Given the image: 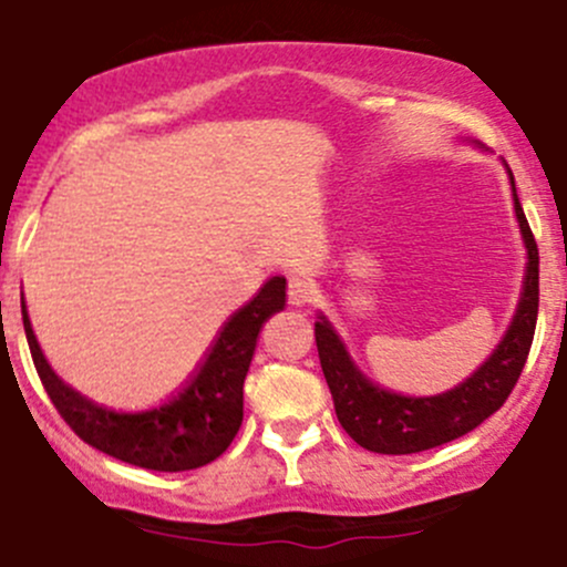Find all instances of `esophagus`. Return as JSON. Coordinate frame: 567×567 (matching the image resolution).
I'll list each match as a JSON object with an SVG mask.
<instances>
[{
	"instance_id": "1",
	"label": "esophagus",
	"mask_w": 567,
	"mask_h": 567,
	"mask_svg": "<svg viewBox=\"0 0 567 567\" xmlns=\"http://www.w3.org/2000/svg\"><path fill=\"white\" fill-rule=\"evenodd\" d=\"M316 293H318V288L310 277H305V274H293V277H288V301L290 305H296V307L310 305V301L316 299Z\"/></svg>"
}]
</instances>
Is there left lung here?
Segmentation results:
<instances>
[{
	"mask_svg": "<svg viewBox=\"0 0 567 567\" xmlns=\"http://www.w3.org/2000/svg\"><path fill=\"white\" fill-rule=\"evenodd\" d=\"M513 181V177H511ZM516 199L518 227L527 244V282H524L522 301L516 318L507 329L505 340L494 351V357L455 390L436 394V398H403L370 384L353 362L346 348L337 340L326 320L316 323V346L323 368L326 384L334 398V411L348 436L362 444L370 453L411 455L422 450L439 447L463 433L474 431L483 420H488L507 400L516 386L524 364H527L532 337L537 323V244L524 216L522 203Z\"/></svg>",
	"mask_w": 567,
	"mask_h": 567,
	"instance_id": "1",
	"label": "left lung"
}]
</instances>
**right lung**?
I'll list each match as a JSON object with an SVG mask.
<instances>
[{"instance_id":"add662e5","label":"right lung","mask_w":567,"mask_h":567,"mask_svg":"<svg viewBox=\"0 0 567 567\" xmlns=\"http://www.w3.org/2000/svg\"><path fill=\"white\" fill-rule=\"evenodd\" d=\"M285 307V279L271 277L255 299L227 318L192 379L153 409L112 411L73 392L54 375L27 318L24 331L43 390L82 442L112 458L153 472H186L216 461L236 439L244 420V379L257 334L268 316Z\"/></svg>"}]
</instances>
